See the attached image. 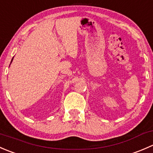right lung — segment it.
Here are the masks:
<instances>
[{
	"instance_id": "1",
	"label": "right lung",
	"mask_w": 153,
	"mask_h": 153,
	"mask_svg": "<svg viewBox=\"0 0 153 153\" xmlns=\"http://www.w3.org/2000/svg\"><path fill=\"white\" fill-rule=\"evenodd\" d=\"M13 58H14V57H13ZM13 58H12V61H11V63H12V60H13Z\"/></svg>"
}]
</instances>
